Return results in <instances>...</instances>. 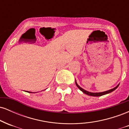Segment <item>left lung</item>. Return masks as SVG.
I'll return each instance as SVG.
<instances>
[{
  "instance_id": "obj_1",
  "label": "left lung",
  "mask_w": 129,
  "mask_h": 129,
  "mask_svg": "<svg viewBox=\"0 0 129 129\" xmlns=\"http://www.w3.org/2000/svg\"><path fill=\"white\" fill-rule=\"evenodd\" d=\"M76 86L78 87V88H79V89L81 90V91H82V92L85 93V94H88V95L92 96H101L104 95V94H107V93H111V92H112V91H114V90H115V89H116V88H118V87L119 86V85H118L116 87H115V88H112V89H110V90H107V91H104V92H101V93H91V92H89V91H86V90H84L83 88H81V87H79V85H78V84H77L76 82Z\"/></svg>"
}]
</instances>
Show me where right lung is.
<instances>
[{"label":"right lung","mask_w":129,"mask_h":129,"mask_svg":"<svg viewBox=\"0 0 129 129\" xmlns=\"http://www.w3.org/2000/svg\"><path fill=\"white\" fill-rule=\"evenodd\" d=\"M28 92H29V91H28ZM29 93H31V92H30V91H29Z\"/></svg>","instance_id":"add662e5"}]
</instances>
